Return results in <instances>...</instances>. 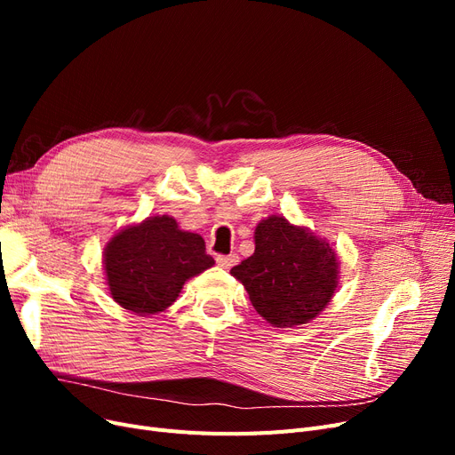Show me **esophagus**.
Segmentation results:
<instances>
[{"mask_svg":"<svg viewBox=\"0 0 455 455\" xmlns=\"http://www.w3.org/2000/svg\"><path fill=\"white\" fill-rule=\"evenodd\" d=\"M239 261V256L237 254H228V256H224V254H218L216 256V264L220 266V267H224V269H229V267H233Z\"/></svg>","mask_w":455,"mask_h":455,"instance_id":"34e87169","label":"esophagus"}]
</instances>
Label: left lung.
<instances>
[{
    "label": "left lung",
    "instance_id": "1",
    "mask_svg": "<svg viewBox=\"0 0 455 455\" xmlns=\"http://www.w3.org/2000/svg\"><path fill=\"white\" fill-rule=\"evenodd\" d=\"M254 254L231 267L258 315L277 326L306 324L338 288V254L313 231L269 216L256 226Z\"/></svg>",
    "mask_w": 455,
    "mask_h": 455
}]
</instances>
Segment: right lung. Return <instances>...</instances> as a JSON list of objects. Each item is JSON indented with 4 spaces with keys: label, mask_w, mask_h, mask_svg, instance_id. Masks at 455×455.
Returning <instances> with one entry per match:
<instances>
[{
    "label": "right lung",
    "mask_w": 455,
    "mask_h": 455,
    "mask_svg": "<svg viewBox=\"0 0 455 455\" xmlns=\"http://www.w3.org/2000/svg\"><path fill=\"white\" fill-rule=\"evenodd\" d=\"M102 261L114 301L142 316L172 306L188 279L214 266L203 237L182 231L167 214L117 231Z\"/></svg>",
    "instance_id": "add662e5"
}]
</instances>
